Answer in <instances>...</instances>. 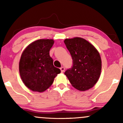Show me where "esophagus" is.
Listing matches in <instances>:
<instances>
[{
	"label": "esophagus",
	"instance_id": "1",
	"mask_svg": "<svg viewBox=\"0 0 123 123\" xmlns=\"http://www.w3.org/2000/svg\"><path fill=\"white\" fill-rule=\"evenodd\" d=\"M60 69H61V72L62 73H63V72H64V71H65V68L64 67H61L60 68Z\"/></svg>",
	"mask_w": 123,
	"mask_h": 123
}]
</instances>
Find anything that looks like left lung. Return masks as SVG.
Listing matches in <instances>:
<instances>
[{
    "label": "left lung",
    "mask_w": 123,
    "mask_h": 123,
    "mask_svg": "<svg viewBox=\"0 0 123 123\" xmlns=\"http://www.w3.org/2000/svg\"><path fill=\"white\" fill-rule=\"evenodd\" d=\"M66 48L73 60V65L65 74L73 87L86 91L93 87L100 77L102 61L98 50L81 37L66 39Z\"/></svg>",
    "instance_id": "8db88e82"
}]
</instances>
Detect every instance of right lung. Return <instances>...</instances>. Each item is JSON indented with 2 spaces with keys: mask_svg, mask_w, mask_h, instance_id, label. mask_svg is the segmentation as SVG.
Here are the masks:
<instances>
[{
  "mask_svg": "<svg viewBox=\"0 0 123 123\" xmlns=\"http://www.w3.org/2000/svg\"><path fill=\"white\" fill-rule=\"evenodd\" d=\"M53 39H39L28 45L21 55L19 71L23 83L33 91L42 92L53 84L54 78L61 73L53 65L50 50Z\"/></svg>",
  "mask_w": 123,
  "mask_h": 123,
  "instance_id": "1",
  "label": "right lung"
}]
</instances>
